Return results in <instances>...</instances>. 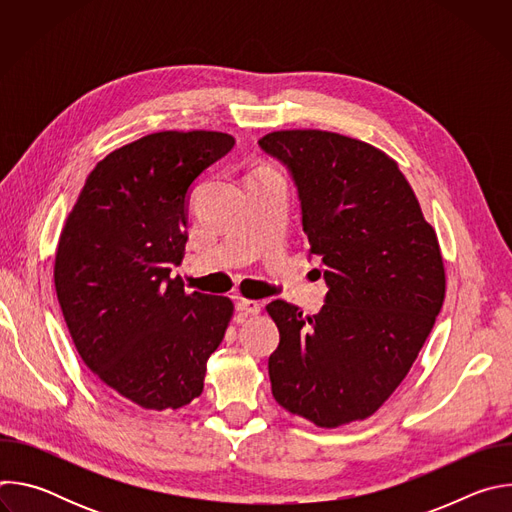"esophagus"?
Listing matches in <instances>:
<instances>
[{"label": "esophagus", "instance_id": "34e87169", "mask_svg": "<svg viewBox=\"0 0 512 512\" xmlns=\"http://www.w3.org/2000/svg\"><path fill=\"white\" fill-rule=\"evenodd\" d=\"M237 310H239L241 314H251V316H255V314L261 312V304L255 302V300H237Z\"/></svg>", "mask_w": 512, "mask_h": 512}]
</instances>
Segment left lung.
<instances>
[{
    "label": "left lung",
    "mask_w": 512,
    "mask_h": 512,
    "mask_svg": "<svg viewBox=\"0 0 512 512\" xmlns=\"http://www.w3.org/2000/svg\"><path fill=\"white\" fill-rule=\"evenodd\" d=\"M259 148L298 188L310 257L328 285L316 316L283 300L269 356L275 401L318 427L373 415L409 373L446 296L433 227L397 162L320 129L273 131Z\"/></svg>",
    "instance_id": "1"
}]
</instances>
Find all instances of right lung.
I'll use <instances>...</instances> for the list:
<instances>
[{
    "label": "right lung",
    "mask_w": 512,
    "mask_h": 512,
    "mask_svg": "<svg viewBox=\"0 0 512 512\" xmlns=\"http://www.w3.org/2000/svg\"><path fill=\"white\" fill-rule=\"evenodd\" d=\"M235 137L160 131L101 160L62 227L54 285L83 362L143 409H180L202 393L206 360L233 302L172 279L188 241L194 180Z\"/></svg>",
    "instance_id": "1"
}]
</instances>
